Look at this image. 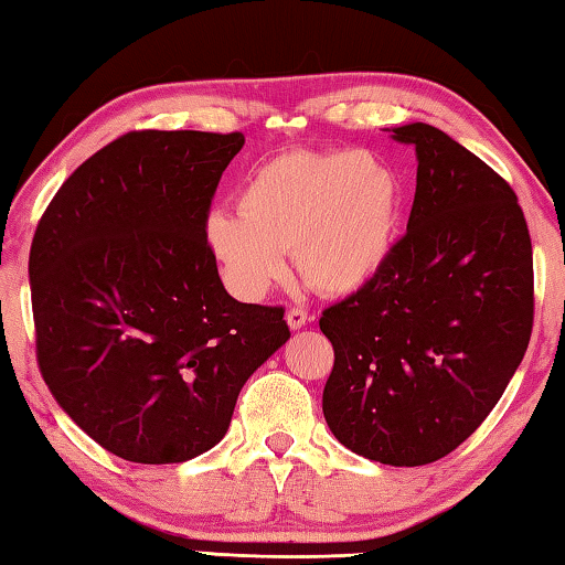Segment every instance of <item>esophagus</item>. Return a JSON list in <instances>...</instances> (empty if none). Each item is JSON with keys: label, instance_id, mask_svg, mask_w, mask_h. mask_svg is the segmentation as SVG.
<instances>
[{"label": "esophagus", "instance_id": "1", "mask_svg": "<svg viewBox=\"0 0 565 565\" xmlns=\"http://www.w3.org/2000/svg\"><path fill=\"white\" fill-rule=\"evenodd\" d=\"M285 322L292 329V332H297V329H302L307 324V312L300 310V307H290L285 315Z\"/></svg>", "mask_w": 565, "mask_h": 565}]
</instances>
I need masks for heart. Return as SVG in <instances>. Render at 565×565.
I'll return each mask as SVG.
<instances>
[{
	"mask_svg": "<svg viewBox=\"0 0 565 565\" xmlns=\"http://www.w3.org/2000/svg\"><path fill=\"white\" fill-rule=\"evenodd\" d=\"M238 216L214 211L206 246L231 290L258 300L295 253L305 282L324 295L366 287L396 248L401 179L371 152H285L260 164L236 196Z\"/></svg>",
	"mask_w": 565,
	"mask_h": 565,
	"instance_id": "heart-1",
	"label": "heart"
}]
</instances>
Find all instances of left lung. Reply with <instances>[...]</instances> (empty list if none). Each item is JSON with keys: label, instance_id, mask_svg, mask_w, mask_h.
Listing matches in <instances>:
<instances>
[{"label": "left lung", "instance_id": "left-lung-1", "mask_svg": "<svg viewBox=\"0 0 565 565\" xmlns=\"http://www.w3.org/2000/svg\"><path fill=\"white\" fill-rule=\"evenodd\" d=\"M406 236L366 287L327 307L334 347L322 411L334 438L393 467L440 460L480 428L529 347L534 260L502 177L425 122Z\"/></svg>", "mask_w": 565, "mask_h": 565}]
</instances>
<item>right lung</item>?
<instances>
[{"mask_svg":"<svg viewBox=\"0 0 565 565\" xmlns=\"http://www.w3.org/2000/svg\"><path fill=\"white\" fill-rule=\"evenodd\" d=\"M241 132L122 135L73 172L29 255L39 366L58 406L130 462H186L223 440L238 393L290 329L226 292L211 196Z\"/></svg>","mask_w":565,"mask_h":565,"instance_id":"obj_1","label":"right lung"}]
</instances>
